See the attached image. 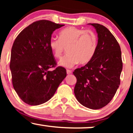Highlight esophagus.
<instances>
[{
	"label": "esophagus",
	"instance_id": "34e87169",
	"mask_svg": "<svg viewBox=\"0 0 133 133\" xmlns=\"http://www.w3.org/2000/svg\"><path fill=\"white\" fill-rule=\"evenodd\" d=\"M67 74H72V71H71V70H69V69H67Z\"/></svg>",
	"mask_w": 133,
	"mask_h": 133
}]
</instances>
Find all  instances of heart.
Instances as JSON below:
<instances>
[{
	"label": "heart",
	"instance_id": "heart-1",
	"mask_svg": "<svg viewBox=\"0 0 133 133\" xmlns=\"http://www.w3.org/2000/svg\"><path fill=\"white\" fill-rule=\"evenodd\" d=\"M50 49L56 58L59 59L66 48L67 54L59 64L72 68L79 63L86 64L92 60L97 49V37L92 31H84L74 26L65 27L59 33V39L51 38Z\"/></svg>",
	"mask_w": 133,
	"mask_h": 133
}]
</instances>
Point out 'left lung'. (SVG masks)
<instances>
[{"label": "left lung", "mask_w": 133, "mask_h": 133, "mask_svg": "<svg viewBox=\"0 0 133 133\" xmlns=\"http://www.w3.org/2000/svg\"><path fill=\"white\" fill-rule=\"evenodd\" d=\"M97 33V49L92 60L74 70V94L86 108L99 109L112 100L120 84L123 69L121 51L116 38L106 27L90 24Z\"/></svg>", "instance_id": "8db88e82"}]
</instances>
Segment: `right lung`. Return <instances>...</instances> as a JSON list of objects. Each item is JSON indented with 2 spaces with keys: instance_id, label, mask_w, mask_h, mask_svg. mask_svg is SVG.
I'll return each instance as SVG.
<instances>
[{
  "instance_id": "add662e5",
  "label": "right lung",
  "mask_w": 133,
  "mask_h": 133,
  "mask_svg": "<svg viewBox=\"0 0 133 133\" xmlns=\"http://www.w3.org/2000/svg\"><path fill=\"white\" fill-rule=\"evenodd\" d=\"M64 25L47 20L36 21L25 27L15 39L10 69L15 91L24 103L43 104L54 96L66 77L65 68L57 65L49 43L52 34Z\"/></svg>"
}]
</instances>
